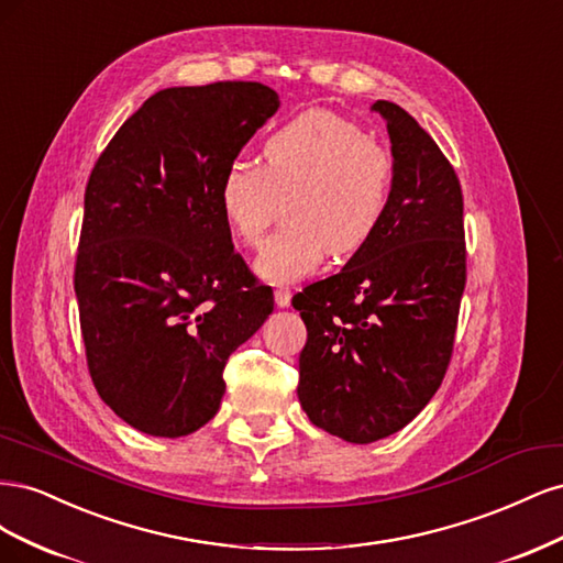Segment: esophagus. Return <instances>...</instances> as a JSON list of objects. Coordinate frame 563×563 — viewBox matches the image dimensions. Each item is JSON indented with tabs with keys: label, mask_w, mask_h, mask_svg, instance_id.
<instances>
[{
	"label": "esophagus",
	"mask_w": 563,
	"mask_h": 563,
	"mask_svg": "<svg viewBox=\"0 0 563 563\" xmlns=\"http://www.w3.org/2000/svg\"><path fill=\"white\" fill-rule=\"evenodd\" d=\"M275 300H277L279 308H288V305H291V291H288V288H284V286L275 288Z\"/></svg>",
	"instance_id": "obj_1"
}]
</instances>
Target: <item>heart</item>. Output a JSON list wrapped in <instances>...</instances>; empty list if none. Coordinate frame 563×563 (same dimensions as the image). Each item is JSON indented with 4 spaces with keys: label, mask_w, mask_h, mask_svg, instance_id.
<instances>
[{
    "label": "heart",
    "mask_w": 563,
    "mask_h": 563,
    "mask_svg": "<svg viewBox=\"0 0 563 563\" xmlns=\"http://www.w3.org/2000/svg\"><path fill=\"white\" fill-rule=\"evenodd\" d=\"M395 157L360 124L331 110L302 112L263 145V166L234 159L218 183L230 232L255 246L282 216L288 223L263 244L255 269L269 282H294L329 251H360L387 211Z\"/></svg>",
    "instance_id": "b5f03b06"
}]
</instances>
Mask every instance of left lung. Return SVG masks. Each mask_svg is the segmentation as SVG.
I'll list each match as a JSON object with an SVG mask.
<instances>
[{
    "label": "left lung",
    "mask_w": 563,
    "mask_h": 563,
    "mask_svg": "<svg viewBox=\"0 0 563 563\" xmlns=\"http://www.w3.org/2000/svg\"><path fill=\"white\" fill-rule=\"evenodd\" d=\"M395 183L347 265L294 296L308 327L298 399L350 444L399 432L434 397L453 354L467 279L463 190L444 152L404 108L376 100Z\"/></svg>",
    "instance_id": "obj_1"
}]
</instances>
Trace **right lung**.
<instances>
[{"label": "right lung", "mask_w": 563, "mask_h": 563, "mask_svg": "<svg viewBox=\"0 0 563 563\" xmlns=\"http://www.w3.org/2000/svg\"><path fill=\"white\" fill-rule=\"evenodd\" d=\"M277 108L258 81L164 89L93 166L75 263L81 338L100 399L145 434L207 424L230 354L275 308L232 246L218 183Z\"/></svg>", "instance_id": "add662e5"}]
</instances>
